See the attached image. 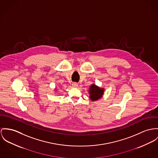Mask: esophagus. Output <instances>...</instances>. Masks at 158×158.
<instances>
[{
	"instance_id": "34e87169",
	"label": "esophagus",
	"mask_w": 158,
	"mask_h": 158,
	"mask_svg": "<svg viewBox=\"0 0 158 158\" xmlns=\"http://www.w3.org/2000/svg\"><path fill=\"white\" fill-rule=\"evenodd\" d=\"M72 86H73V88H77L78 86V85H77V83H73V84H72Z\"/></svg>"
}]
</instances>
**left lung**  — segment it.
Masks as SVG:
<instances>
[{
    "mask_svg": "<svg viewBox=\"0 0 158 158\" xmlns=\"http://www.w3.org/2000/svg\"><path fill=\"white\" fill-rule=\"evenodd\" d=\"M104 88H101L94 84H93L89 86L88 89V93L89 94V97L91 101H96L102 97L104 94Z\"/></svg>",
    "mask_w": 158,
    "mask_h": 158,
    "instance_id": "8db88e82",
    "label": "left lung"
}]
</instances>
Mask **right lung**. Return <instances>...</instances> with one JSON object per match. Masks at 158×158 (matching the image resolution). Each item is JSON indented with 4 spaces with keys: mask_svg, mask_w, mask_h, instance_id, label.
<instances>
[{
    "mask_svg": "<svg viewBox=\"0 0 158 158\" xmlns=\"http://www.w3.org/2000/svg\"><path fill=\"white\" fill-rule=\"evenodd\" d=\"M55 90H56V88H55Z\"/></svg>",
    "mask_w": 158,
    "mask_h": 158,
    "instance_id": "obj_1",
    "label": "right lung"
}]
</instances>
